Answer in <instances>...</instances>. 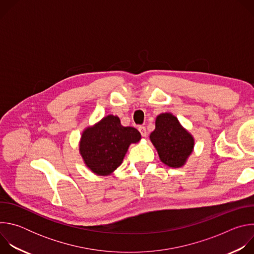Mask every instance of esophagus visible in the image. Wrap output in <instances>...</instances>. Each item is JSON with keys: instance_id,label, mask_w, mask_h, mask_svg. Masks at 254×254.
Masks as SVG:
<instances>
[{"instance_id": "esophagus-1", "label": "esophagus", "mask_w": 254, "mask_h": 254, "mask_svg": "<svg viewBox=\"0 0 254 254\" xmlns=\"http://www.w3.org/2000/svg\"><path fill=\"white\" fill-rule=\"evenodd\" d=\"M138 130H139V132H140V134H141L142 136H147V135H148L147 129H146V127H138Z\"/></svg>"}]
</instances>
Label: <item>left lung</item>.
Segmentation results:
<instances>
[{
  "label": "left lung",
  "mask_w": 254,
  "mask_h": 254,
  "mask_svg": "<svg viewBox=\"0 0 254 254\" xmlns=\"http://www.w3.org/2000/svg\"><path fill=\"white\" fill-rule=\"evenodd\" d=\"M155 126L150 139L161 162L171 168L183 167L194 150L193 135L171 113L160 114L156 118Z\"/></svg>",
  "instance_id": "obj_1"
}]
</instances>
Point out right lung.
<instances>
[{
    "label": "right lung",
    "instance_id": "obj_1",
    "mask_svg": "<svg viewBox=\"0 0 254 254\" xmlns=\"http://www.w3.org/2000/svg\"><path fill=\"white\" fill-rule=\"evenodd\" d=\"M139 131L124 127L118 116L108 115L81 133L79 153L85 166L97 176L113 174L123 163L131 143L140 140Z\"/></svg>",
    "mask_w": 254,
    "mask_h": 254
}]
</instances>
